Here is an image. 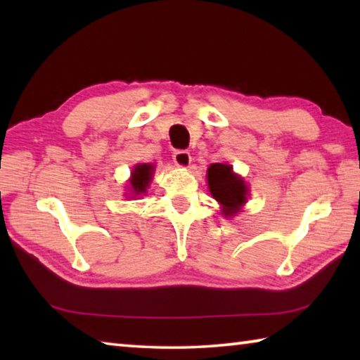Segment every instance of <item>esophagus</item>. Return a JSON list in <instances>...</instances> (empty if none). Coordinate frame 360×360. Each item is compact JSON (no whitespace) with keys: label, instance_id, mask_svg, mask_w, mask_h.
<instances>
[{"label":"esophagus","instance_id":"esophagus-1","mask_svg":"<svg viewBox=\"0 0 360 360\" xmlns=\"http://www.w3.org/2000/svg\"><path fill=\"white\" fill-rule=\"evenodd\" d=\"M173 160H174V163L178 167H181V168H187L188 165H191V160H192V157H191V154H188L187 150H182V149H179V150H174V154H173Z\"/></svg>","mask_w":360,"mask_h":360}]
</instances>
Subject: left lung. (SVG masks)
Returning <instances> with one entry per match:
<instances>
[{"label": "left lung", "mask_w": 360, "mask_h": 360, "mask_svg": "<svg viewBox=\"0 0 360 360\" xmlns=\"http://www.w3.org/2000/svg\"><path fill=\"white\" fill-rule=\"evenodd\" d=\"M208 186L212 197L222 205L224 216H233L246 203L248 187L245 181L231 172L230 165L212 163L208 168Z\"/></svg>", "instance_id": "1"}]
</instances>
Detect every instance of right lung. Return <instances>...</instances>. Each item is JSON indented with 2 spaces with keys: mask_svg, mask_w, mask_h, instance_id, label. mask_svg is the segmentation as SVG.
Returning <instances> with one entry per match:
<instances>
[{
  "mask_svg": "<svg viewBox=\"0 0 360 360\" xmlns=\"http://www.w3.org/2000/svg\"><path fill=\"white\" fill-rule=\"evenodd\" d=\"M152 172H154V167L149 165V163H143V165L135 167L131 173L130 186L135 193H143L146 192V187L149 186V181L152 178Z\"/></svg>",
  "mask_w": 360,
  "mask_h": 360,
  "instance_id": "obj_1",
  "label": "right lung"
}]
</instances>
